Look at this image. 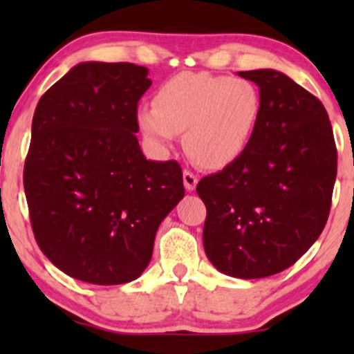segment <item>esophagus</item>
<instances>
[{"label": "esophagus", "instance_id": "esophagus-1", "mask_svg": "<svg viewBox=\"0 0 354 354\" xmlns=\"http://www.w3.org/2000/svg\"><path fill=\"white\" fill-rule=\"evenodd\" d=\"M183 183H185L186 189L193 191L198 185V176L193 171H189V169H185V171H183Z\"/></svg>", "mask_w": 354, "mask_h": 354}]
</instances>
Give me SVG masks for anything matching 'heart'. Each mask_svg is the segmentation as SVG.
<instances>
[{"label":"heart","instance_id":"obj_1","mask_svg":"<svg viewBox=\"0 0 354 354\" xmlns=\"http://www.w3.org/2000/svg\"><path fill=\"white\" fill-rule=\"evenodd\" d=\"M261 116V98L243 78L180 73L160 84L153 106H141L136 121L154 146L166 148L185 133L191 160L223 169L245 154Z\"/></svg>","mask_w":354,"mask_h":354}]
</instances>
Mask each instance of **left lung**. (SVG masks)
<instances>
[{"label":"left lung","instance_id":"8db88e82","mask_svg":"<svg viewBox=\"0 0 354 354\" xmlns=\"http://www.w3.org/2000/svg\"><path fill=\"white\" fill-rule=\"evenodd\" d=\"M259 88L261 116L239 160L205 176L203 245L213 266L241 279L295 265L319 238L338 169L323 103L274 70L239 71Z\"/></svg>","mask_w":354,"mask_h":354}]
</instances>
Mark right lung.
<instances>
[{
	"mask_svg": "<svg viewBox=\"0 0 354 354\" xmlns=\"http://www.w3.org/2000/svg\"><path fill=\"white\" fill-rule=\"evenodd\" d=\"M149 86L145 66L88 61L35 109L23 173L31 228L44 256L80 281L136 279L185 196L180 163L146 160L135 135Z\"/></svg>",
	"mask_w": 354,
	"mask_h": 354,
	"instance_id": "1",
	"label": "right lung"
}]
</instances>
